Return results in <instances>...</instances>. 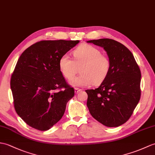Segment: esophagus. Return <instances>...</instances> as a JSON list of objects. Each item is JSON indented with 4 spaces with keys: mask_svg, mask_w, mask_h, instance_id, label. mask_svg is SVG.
Here are the masks:
<instances>
[{
    "mask_svg": "<svg viewBox=\"0 0 155 155\" xmlns=\"http://www.w3.org/2000/svg\"><path fill=\"white\" fill-rule=\"evenodd\" d=\"M81 91H82V90L80 89V88H74V91H75V93H76V94H77V93H78L79 92H81Z\"/></svg>",
    "mask_w": 155,
    "mask_h": 155,
    "instance_id": "34e87169",
    "label": "esophagus"
}]
</instances>
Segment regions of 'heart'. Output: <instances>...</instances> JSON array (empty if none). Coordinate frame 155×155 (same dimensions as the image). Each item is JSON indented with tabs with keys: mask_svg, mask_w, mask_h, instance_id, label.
<instances>
[{
	"mask_svg": "<svg viewBox=\"0 0 155 155\" xmlns=\"http://www.w3.org/2000/svg\"><path fill=\"white\" fill-rule=\"evenodd\" d=\"M78 77L73 78L70 84L74 86H91L94 83L99 85L106 80L111 69V62L107 56L102 55L100 50L90 44L78 46L73 51V59L64 54L60 57L59 67L63 76L71 79L81 66Z\"/></svg>",
	"mask_w": 155,
	"mask_h": 155,
	"instance_id": "1",
	"label": "heart"
}]
</instances>
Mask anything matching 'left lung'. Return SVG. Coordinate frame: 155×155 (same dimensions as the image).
<instances>
[{"mask_svg": "<svg viewBox=\"0 0 155 155\" xmlns=\"http://www.w3.org/2000/svg\"><path fill=\"white\" fill-rule=\"evenodd\" d=\"M102 47L111 62L108 76L98 88L86 90L90 113L107 127L125 124L134 112L141 97V71L132 53L111 39L90 40Z\"/></svg>", "mask_w": 155, "mask_h": 155, "instance_id": "1", "label": "left lung"}]
</instances>
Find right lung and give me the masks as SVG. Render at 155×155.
<instances>
[{"instance_id": "1", "label": "right lung", "mask_w": 155, "mask_h": 155, "mask_svg": "<svg viewBox=\"0 0 155 155\" xmlns=\"http://www.w3.org/2000/svg\"><path fill=\"white\" fill-rule=\"evenodd\" d=\"M78 40H44L21 53L10 80L18 115L39 131H47L63 117L74 95L59 67L60 57Z\"/></svg>"}]
</instances>
